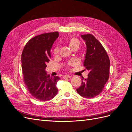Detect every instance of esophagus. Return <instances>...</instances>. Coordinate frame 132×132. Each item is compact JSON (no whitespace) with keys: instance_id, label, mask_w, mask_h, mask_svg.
Returning a JSON list of instances; mask_svg holds the SVG:
<instances>
[{"instance_id":"esophagus-1","label":"esophagus","mask_w":132,"mask_h":132,"mask_svg":"<svg viewBox=\"0 0 132 132\" xmlns=\"http://www.w3.org/2000/svg\"><path fill=\"white\" fill-rule=\"evenodd\" d=\"M71 77L70 75H64L63 76V78H64V79H65V78H70Z\"/></svg>"}]
</instances>
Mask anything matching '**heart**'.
<instances>
[{"label": "heart", "mask_w": 132, "mask_h": 132, "mask_svg": "<svg viewBox=\"0 0 132 132\" xmlns=\"http://www.w3.org/2000/svg\"><path fill=\"white\" fill-rule=\"evenodd\" d=\"M66 43L69 45L70 48L72 50L73 48H77L78 49L80 46V42L77 38L75 37H70L68 38L66 40ZM59 51V48L58 47H56L55 48L54 50V54H57L58 52Z\"/></svg>", "instance_id": "heart-1"}]
</instances>
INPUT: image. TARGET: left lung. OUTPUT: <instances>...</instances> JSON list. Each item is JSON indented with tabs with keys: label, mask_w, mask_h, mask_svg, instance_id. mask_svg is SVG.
Segmentation results:
<instances>
[{
	"label": "left lung",
	"mask_w": 132,
	"mask_h": 132,
	"mask_svg": "<svg viewBox=\"0 0 132 132\" xmlns=\"http://www.w3.org/2000/svg\"><path fill=\"white\" fill-rule=\"evenodd\" d=\"M81 37L86 46L84 65L89 73L87 79H81L77 91L82 97L91 98L101 93L109 80L110 62L105 48L93 35H81Z\"/></svg>",
	"instance_id": "8db88e82"
}]
</instances>
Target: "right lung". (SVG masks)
I'll use <instances>...</instances> for the list:
<instances>
[{
  "label": "right lung",
  "instance_id": "obj_1",
  "mask_svg": "<svg viewBox=\"0 0 132 132\" xmlns=\"http://www.w3.org/2000/svg\"><path fill=\"white\" fill-rule=\"evenodd\" d=\"M59 36L58 32L43 34L30 39L21 55L23 80L29 93L41 101L50 100L58 93V76L50 77L46 71L51 50Z\"/></svg>",
  "mask_w": 132,
  "mask_h": 132
}]
</instances>
